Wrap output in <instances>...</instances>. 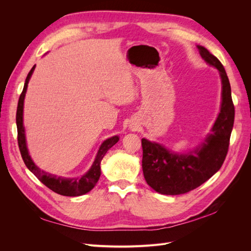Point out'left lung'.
I'll use <instances>...</instances> for the list:
<instances>
[{
  "label": "left lung",
  "mask_w": 251,
  "mask_h": 251,
  "mask_svg": "<svg viewBox=\"0 0 251 251\" xmlns=\"http://www.w3.org/2000/svg\"><path fill=\"white\" fill-rule=\"evenodd\" d=\"M202 58L219 70L222 80L221 111L205 141L187 154H176L142 138V171L147 183L159 194L180 195L193 191L221 169L229 147L234 120L230 83L221 62L202 46Z\"/></svg>",
  "instance_id": "left-lung-1"
}]
</instances>
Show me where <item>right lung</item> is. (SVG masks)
Masks as SVG:
<instances>
[{
    "label": "right lung",
    "instance_id": "right-lung-1",
    "mask_svg": "<svg viewBox=\"0 0 251 251\" xmlns=\"http://www.w3.org/2000/svg\"><path fill=\"white\" fill-rule=\"evenodd\" d=\"M35 66L32 67V69L30 70L28 73L24 89H23L22 93L20 95V100L18 103V109H17V127H18V143L23 160L26 164L27 168L30 172H32L35 177L39 179L43 184L46 185L51 191H53L56 194H59L62 196H69V197H76L81 196L89 193L91 189H92L96 183L98 179L100 177V162L102 160L103 156L107 153L108 150L111 149L114 144L117 143L119 140L118 136H113V137L104 140L100 146V150H98V153L96 155L95 160L91 166V169L83 175L81 177L76 178H65V177H57L55 175H52L49 173H46L42 171L41 169L37 168V166L33 163L32 159L30 158L28 149L26 146V137H25V128L23 126V109H24V98L27 91V86L30 77H31V74L33 73Z\"/></svg>",
    "mask_w": 251,
    "mask_h": 251
}]
</instances>
